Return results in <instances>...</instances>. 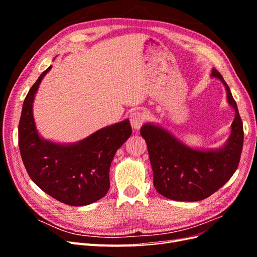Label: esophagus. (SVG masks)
<instances>
[{"mask_svg":"<svg viewBox=\"0 0 257 257\" xmlns=\"http://www.w3.org/2000/svg\"><path fill=\"white\" fill-rule=\"evenodd\" d=\"M132 127L134 130H139L146 121V113L144 111H134L130 116Z\"/></svg>","mask_w":257,"mask_h":257,"instance_id":"esophagus-1","label":"esophagus"}]
</instances>
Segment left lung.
Segmentation results:
<instances>
[{
	"instance_id": "obj_1",
	"label": "left lung",
	"mask_w": 257,
	"mask_h": 257,
	"mask_svg": "<svg viewBox=\"0 0 257 257\" xmlns=\"http://www.w3.org/2000/svg\"><path fill=\"white\" fill-rule=\"evenodd\" d=\"M211 76L224 83L228 103L236 112L230 137L220 150L191 149L166 130L150 123L141 130L153 170L154 188L166 198L180 201L205 199L221 189L238 167L243 146V124L222 75L213 68Z\"/></svg>"
}]
</instances>
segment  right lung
I'll use <instances>...</instances> for the list:
<instances>
[{"label":"right lung","instance_id":"add662e5","mask_svg":"<svg viewBox=\"0 0 257 257\" xmlns=\"http://www.w3.org/2000/svg\"><path fill=\"white\" fill-rule=\"evenodd\" d=\"M49 66L30 89L18 127L21 159L32 181L48 195L69 206H85L109 190V168L116 150L132 135L126 119L74 145H58L38 135L32 106L35 93Z\"/></svg>","mask_w":257,"mask_h":257}]
</instances>
